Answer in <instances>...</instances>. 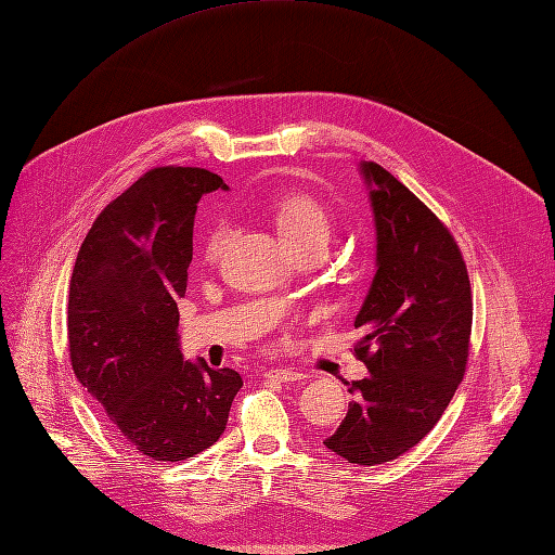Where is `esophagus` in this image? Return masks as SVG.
<instances>
[{"instance_id":"esophagus-1","label":"esophagus","mask_w":555,"mask_h":555,"mask_svg":"<svg viewBox=\"0 0 555 555\" xmlns=\"http://www.w3.org/2000/svg\"><path fill=\"white\" fill-rule=\"evenodd\" d=\"M264 378L276 380V383H293V380H301L304 374L295 372V370H287V367H279V370H270L264 374Z\"/></svg>"}]
</instances>
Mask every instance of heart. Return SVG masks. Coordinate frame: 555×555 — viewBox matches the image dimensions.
<instances>
[{
    "mask_svg": "<svg viewBox=\"0 0 555 555\" xmlns=\"http://www.w3.org/2000/svg\"><path fill=\"white\" fill-rule=\"evenodd\" d=\"M274 224L283 243L297 249L310 243H328L333 220L328 210L310 195L304 192H283V195L272 199ZM227 240V227H212L206 235V254L215 256Z\"/></svg>",
    "mask_w": 555,
    "mask_h": 555,
    "instance_id": "obj_1",
    "label": "heart"
}]
</instances>
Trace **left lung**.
<instances>
[{
    "mask_svg": "<svg viewBox=\"0 0 555 555\" xmlns=\"http://www.w3.org/2000/svg\"><path fill=\"white\" fill-rule=\"evenodd\" d=\"M358 172L376 233V272L353 320L367 376L347 383L353 401L324 444L353 465H380L428 436L463 380L472 287L436 215L380 165L360 160Z\"/></svg>",
    "mask_w": 555,
    "mask_h": 555,
    "instance_id": "8db88e82",
    "label": "left lung"
}]
</instances>
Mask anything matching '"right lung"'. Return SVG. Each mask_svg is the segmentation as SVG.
<instances>
[{
  "label": "right lung",
  "mask_w": 555,
  "mask_h": 555,
  "mask_svg": "<svg viewBox=\"0 0 555 555\" xmlns=\"http://www.w3.org/2000/svg\"><path fill=\"white\" fill-rule=\"evenodd\" d=\"M229 185L199 167H156L94 220L69 279L72 370L115 433L152 461L179 463L220 440L237 372L185 360V295L197 204Z\"/></svg>",
  "instance_id": "add662e5"
}]
</instances>
